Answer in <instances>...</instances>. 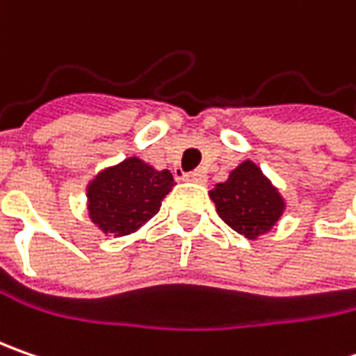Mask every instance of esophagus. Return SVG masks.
<instances>
[{"label":"esophagus","instance_id":"34e87169","mask_svg":"<svg viewBox=\"0 0 356 356\" xmlns=\"http://www.w3.org/2000/svg\"><path fill=\"white\" fill-rule=\"evenodd\" d=\"M186 182H194V184H206V174L202 170H194L184 174Z\"/></svg>","mask_w":356,"mask_h":356}]
</instances>
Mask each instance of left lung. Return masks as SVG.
Segmentation results:
<instances>
[{
    "mask_svg": "<svg viewBox=\"0 0 356 356\" xmlns=\"http://www.w3.org/2000/svg\"><path fill=\"white\" fill-rule=\"evenodd\" d=\"M210 198L218 216L248 239L271 232L285 210L280 190L252 160H243L229 172L226 182L213 186Z\"/></svg>",
    "mask_w": 356,
    "mask_h": 356,
    "instance_id": "8db88e82",
    "label": "left lung"
}]
</instances>
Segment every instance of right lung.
I'll use <instances>...</instances> for the list:
<instances>
[{
  "label": "right lung",
  "mask_w": 356,
  "mask_h": 356,
  "mask_svg": "<svg viewBox=\"0 0 356 356\" xmlns=\"http://www.w3.org/2000/svg\"><path fill=\"white\" fill-rule=\"evenodd\" d=\"M174 186L170 170H156L138 156L124 158L87 184L90 222L115 238L134 234L156 216Z\"/></svg>",
  "instance_id": "1"
}]
</instances>
